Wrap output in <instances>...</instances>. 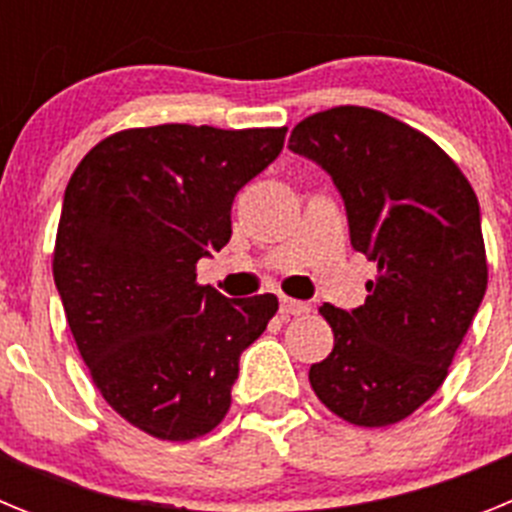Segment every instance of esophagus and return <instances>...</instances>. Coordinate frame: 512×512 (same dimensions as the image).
Masks as SVG:
<instances>
[{
  "instance_id": "obj_1",
  "label": "esophagus",
  "mask_w": 512,
  "mask_h": 512,
  "mask_svg": "<svg viewBox=\"0 0 512 512\" xmlns=\"http://www.w3.org/2000/svg\"><path fill=\"white\" fill-rule=\"evenodd\" d=\"M279 302H282L279 310H282L284 318H295V315H307V312H310V305H307V302L292 300V297H282Z\"/></svg>"
}]
</instances>
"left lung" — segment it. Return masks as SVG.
<instances>
[{
  "instance_id": "left-lung-1",
  "label": "left lung",
  "mask_w": 512,
  "mask_h": 512,
  "mask_svg": "<svg viewBox=\"0 0 512 512\" xmlns=\"http://www.w3.org/2000/svg\"><path fill=\"white\" fill-rule=\"evenodd\" d=\"M289 148L328 171L351 246L377 264L364 305L320 307L333 351L312 390L348 423H400L441 387L485 297L477 194L428 135L369 107L305 117Z\"/></svg>"
}]
</instances>
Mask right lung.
<instances>
[{
    "label": "right lung",
    "mask_w": 512,
    "mask_h": 512,
    "mask_svg": "<svg viewBox=\"0 0 512 512\" xmlns=\"http://www.w3.org/2000/svg\"><path fill=\"white\" fill-rule=\"evenodd\" d=\"M287 128H130L99 140L63 194L53 279L97 390L161 441L210 433L238 359L279 310L228 300L197 261L230 241L238 189L279 156Z\"/></svg>",
    "instance_id": "obj_1"
}]
</instances>
